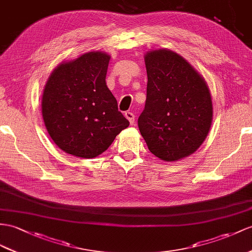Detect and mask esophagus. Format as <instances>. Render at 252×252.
Wrapping results in <instances>:
<instances>
[{
    "instance_id": "esophagus-1",
    "label": "esophagus",
    "mask_w": 252,
    "mask_h": 252,
    "mask_svg": "<svg viewBox=\"0 0 252 252\" xmlns=\"http://www.w3.org/2000/svg\"><path fill=\"white\" fill-rule=\"evenodd\" d=\"M125 118L129 121V123L131 125H133L134 124V114L132 113V112H125Z\"/></svg>"
}]
</instances>
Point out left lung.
<instances>
[{"mask_svg": "<svg viewBox=\"0 0 252 252\" xmlns=\"http://www.w3.org/2000/svg\"><path fill=\"white\" fill-rule=\"evenodd\" d=\"M146 101L139 130L153 155L177 161L192 155L210 132L213 101L210 88L187 60L170 49L144 54Z\"/></svg>", "mask_w": 252, "mask_h": 252, "instance_id": "left-lung-1", "label": "left lung"}]
</instances>
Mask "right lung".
I'll list each match as a JSON object with an SVG mask.
<instances>
[{"label": "right lung", "instance_id": "right-lung-1", "mask_svg": "<svg viewBox=\"0 0 252 252\" xmlns=\"http://www.w3.org/2000/svg\"><path fill=\"white\" fill-rule=\"evenodd\" d=\"M110 54L91 51L60 63L49 76L41 112L49 136L76 157L95 158L129 126L106 84Z\"/></svg>", "mask_w": 252, "mask_h": 252}]
</instances>
